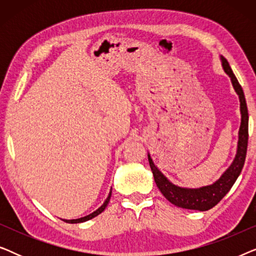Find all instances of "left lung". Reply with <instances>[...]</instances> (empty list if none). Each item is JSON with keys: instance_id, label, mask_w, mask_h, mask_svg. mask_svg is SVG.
<instances>
[{"instance_id": "left-lung-1", "label": "left lung", "mask_w": 256, "mask_h": 256, "mask_svg": "<svg viewBox=\"0 0 256 256\" xmlns=\"http://www.w3.org/2000/svg\"><path fill=\"white\" fill-rule=\"evenodd\" d=\"M220 62L224 72L230 78L232 86L236 93L239 96L240 101V114L241 122L239 132H238V144L236 156L230 164V166L224 171L218 180L213 182L212 184L205 185V186L199 188H183L174 184L168 178L164 176L150 156L148 152L149 166L152 168L154 180L157 188L162 192V194L169 200L171 204L182 208L188 210H197V211H208L216 206L222 199L225 197L227 192L230 190L233 184L236 183V178L242 170L244 160H246L247 144H248V110L247 104L244 99V94L242 87L240 86L239 82L234 76L230 68L228 62L222 56H220Z\"/></svg>"}]
</instances>
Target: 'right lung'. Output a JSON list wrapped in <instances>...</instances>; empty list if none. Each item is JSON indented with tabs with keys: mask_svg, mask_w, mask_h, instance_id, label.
Segmentation results:
<instances>
[{
	"mask_svg": "<svg viewBox=\"0 0 256 256\" xmlns=\"http://www.w3.org/2000/svg\"><path fill=\"white\" fill-rule=\"evenodd\" d=\"M110 196H112V190L110 191V194H108V197L106 198V200L104 202V204L101 205L99 208L96 210V211H94V212L90 213V214H87V216H82V218H78V219H70V220H68V219H62V220H64L65 222H68V224H78V222H87V220L93 219L94 216H99L101 212L104 211V208H106V206L108 205V202H110Z\"/></svg>",
	"mask_w": 256,
	"mask_h": 256,
	"instance_id": "1",
	"label": "right lung"
}]
</instances>
